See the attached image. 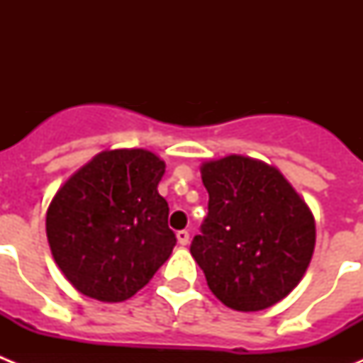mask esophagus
Listing matches in <instances>:
<instances>
[{
    "instance_id": "1",
    "label": "esophagus",
    "mask_w": 363,
    "mask_h": 363,
    "mask_svg": "<svg viewBox=\"0 0 363 363\" xmlns=\"http://www.w3.org/2000/svg\"><path fill=\"white\" fill-rule=\"evenodd\" d=\"M176 238H178L179 245H187V243H189V233H187V230H178V233H176Z\"/></svg>"
}]
</instances>
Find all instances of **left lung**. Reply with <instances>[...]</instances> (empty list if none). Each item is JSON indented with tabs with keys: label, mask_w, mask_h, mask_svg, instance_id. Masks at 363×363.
I'll return each instance as SVG.
<instances>
[{
	"label": "left lung",
	"mask_w": 363,
	"mask_h": 363,
	"mask_svg": "<svg viewBox=\"0 0 363 363\" xmlns=\"http://www.w3.org/2000/svg\"><path fill=\"white\" fill-rule=\"evenodd\" d=\"M209 214L191 245L214 296L234 311L284 300L311 264L316 225L306 200L274 165L242 154L200 167Z\"/></svg>",
	"instance_id": "left-lung-1"
}]
</instances>
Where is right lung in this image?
Returning <instances> with one entry per match:
<instances>
[{"label": "right lung", "instance_id": "add662e5", "mask_svg": "<svg viewBox=\"0 0 363 363\" xmlns=\"http://www.w3.org/2000/svg\"><path fill=\"white\" fill-rule=\"evenodd\" d=\"M165 162L147 149L101 150L57 189L47 209L54 262L76 291L129 300L176 245L158 184Z\"/></svg>", "mask_w": 363, "mask_h": 363}]
</instances>
